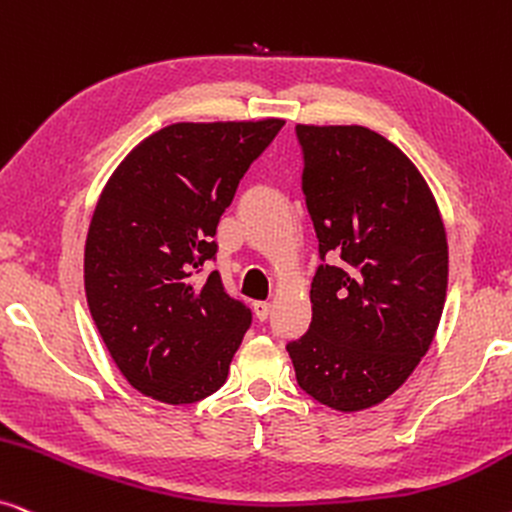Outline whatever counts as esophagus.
I'll list each match as a JSON object with an SVG mask.
<instances>
[{
    "label": "esophagus",
    "mask_w": 512,
    "mask_h": 512,
    "mask_svg": "<svg viewBox=\"0 0 512 512\" xmlns=\"http://www.w3.org/2000/svg\"><path fill=\"white\" fill-rule=\"evenodd\" d=\"M254 315H256L261 322L268 320V315H270V303H268V301H256V303H254Z\"/></svg>",
    "instance_id": "obj_1"
}]
</instances>
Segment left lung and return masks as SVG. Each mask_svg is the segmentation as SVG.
Here are the masks:
<instances>
[{
	"label": "left lung",
	"mask_w": 512,
	"mask_h": 512,
	"mask_svg": "<svg viewBox=\"0 0 512 512\" xmlns=\"http://www.w3.org/2000/svg\"><path fill=\"white\" fill-rule=\"evenodd\" d=\"M322 263L313 322L287 343L296 381L336 411L395 393L428 353L447 298V232L404 152L367 126L298 124Z\"/></svg>",
	"instance_id": "left-lung-1"
}]
</instances>
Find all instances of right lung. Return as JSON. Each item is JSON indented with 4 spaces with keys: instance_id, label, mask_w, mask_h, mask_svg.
Returning <instances> with one entry per match:
<instances>
[{
    "instance_id": "obj_1",
    "label": "right lung",
    "mask_w": 512,
    "mask_h": 512,
    "mask_svg": "<svg viewBox=\"0 0 512 512\" xmlns=\"http://www.w3.org/2000/svg\"><path fill=\"white\" fill-rule=\"evenodd\" d=\"M284 119L178 122L145 138L110 176L84 247V289L112 360L138 393L190 404L216 393L251 327L223 289L218 221Z\"/></svg>"
}]
</instances>
